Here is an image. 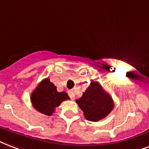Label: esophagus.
Segmentation results:
<instances>
[{"mask_svg":"<svg viewBox=\"0 0 149 149\" xmlns=\"http://www.w3.org/2000/svg\"><path fill=\"white\" fill-rule=\"evenodd\" d=\"M68 95H69V97L71 98V100H74V98H75V94H74V93L73 91H68Z\"/></svg>","mask_w":149,"mask_h":149,"instance_id":"1","label":"esophagus"}]
</instances>
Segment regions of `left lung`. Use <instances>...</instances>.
<instances>
[{
  "instance_id": "obj_1",
  "label": "left lung",
  "mask_w": 149,
  "mask_h": 149,
  "mask_svg": "<svg viewBox=\"0 0 149 149\" xmlns=\"http://www.w3.org/2000/svg\"><path fill=\"white\" fill-rule=\"evenodd\" d=\"M76 102L87 120L97 122L105 118L112 111L114 103L98 81H93Z\"/></svg>"
}]
</instances>
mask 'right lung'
Instances as JSON below:
<instances>
[{
    "mask_svg": "<svg viewBox=\"0 0 149 149\" xmlns=\"http://www.w3.org/2000/svg\"><path fill=\"white\" fill-rule=\"evenodd\" d=\"M70 97L66 92H58L56 87L49 79H45L40 82L31 93V100L33 107L38 111L46 116H52L55 108L60 106L63 100Z\"/></svg>",
    "mask_w": 149,
    "mask_h": 149,
    "instance_id": "add662e5",
    "label": "right lung"
}]
</instances>
